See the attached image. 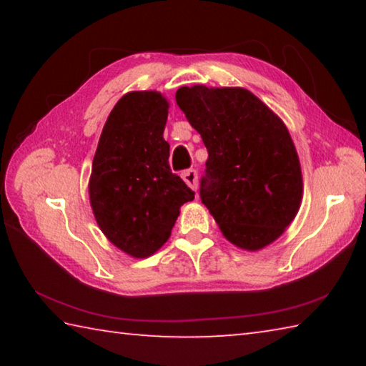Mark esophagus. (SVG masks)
<instances>
[{"instance_id":"esophagus-1","label":"esophagus","mask_w":366,"mask_h":366,"mask_svg":"<svg viewBox=\"0 0 366 366\" xmlns=\"http://www.w3.org/2000/svg\"><path fill=\"white\" fill-rule=\"evenodd\" d=\"M182 179H184V182L187 184L192 190H197V185H198V174H197V171H195V169H187V171H184V172H182Z\"/></svg>"}]
</instances>
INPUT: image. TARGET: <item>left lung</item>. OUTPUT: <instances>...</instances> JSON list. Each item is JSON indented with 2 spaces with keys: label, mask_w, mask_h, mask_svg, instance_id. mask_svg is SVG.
Listing matches in <instances>:
<instances>
[{
  "label": "left lung",
  "mask_w": 366,
  "mask_h": 366,
  "mask_svg": "<svg viewBox=\"0 0 366 366\" xmlns=\"http://www.w3.org/2000/svg\"><path fill=\"white\" fill-rule=\"evenodd\" d=\"M177 107L208 150L200 198L234 245L259 250L292 222L302 171L284 122L240 86H181Z\"/></svg>",
  "instance_id": "obj_1"
}]
</instances>
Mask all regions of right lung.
<instances>
[{"instance_id": "right-lung-1", "label": "right lung", "mask_w": 366, "mask_h": 366, "mask_svg": "<svg viewBox=\"0 0 366 366\" xmlns=\"http://www.w3.org/2000/svg\"><path fill=\"white\" fill-rule=\"evenodd\" d=\"M168 108L158 92L124 95L108 116L92 164L89 194L98 226L134 258L163 247L179 208L195 195L169 168L163 139Z\"/></svg>"}]
</instances>
